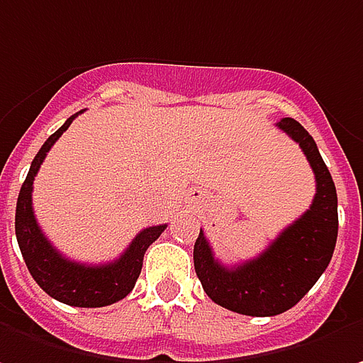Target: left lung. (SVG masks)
<instances>
[{
    "label": "left lung",
    "instance_id": "left-lung-1",
    "mask_svg": "<svg viewBox=\"0 0 363 363\" xmlns=\"http://www.w3.org/2000/svg\"><path fill=\"white\" fill-rule=\"evenodd\" d=\"M277 128L301 146L313 169L315 196L311 206L261 255L241 265L225 267L217 261L203 229L193 251L194 271L205 294L217 306L253 318L291 309L330 265L337 241V194L318 144L294 118L279 120Z\"/></svg>",
    "mask_w": 363,
    "mask_h": 363
}]
</instances>
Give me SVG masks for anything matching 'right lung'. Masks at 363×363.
<instances>
[{
	"label": "right lung",
	"mask_w": 363,
	"mask_h": 363,
	"mask_svg": "<svg viewBox=\"0 0 363 363\" xmlns=\"http://www.w3.org/2000/svg\"><path fill=\"white\" fill-rule=\"evenodd\" d=\"M80 114V112H78ZM78 114L69 116L64 126H60L40 148L32 160L30 172L21 184L16 206V237L23 261L30 269L35 283L50 297L74 307H104L112 306L134 289V283L140 275L143 259L146 249L157 241L167 225L148 227L138 233L128 249L122 255L106 265H84L69 261L56 251V247L45 239L40 229L32 206L33 179L44 162L45 155L54 146L57 138L68 130L72 120Z\"/></svg>",
	"instance_id": "right-lung-1"
}]
</instances>
